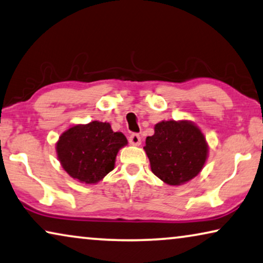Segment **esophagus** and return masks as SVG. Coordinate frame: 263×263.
Wrapping results in <instances>:
<instances>
[{
	"mask_svg": "<svg viewBox=\"0 0 263 263\" xmlns=\"http://www.w3.org/2000/svg\"><path fill=\"white\" fill-rule=\"evenodd\" d=\"M128 142H130V144L132 145H140V143H142V138H140V136L138 135V133H132V135L128 137Z\"/></svg>",
	"mask_w": 263,
	"mask_h": 263,
	"instance_id": "esophagus-1",
	"label": "esophagus"
}]
</instances>
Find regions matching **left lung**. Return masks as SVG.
Returning <instances> with one entry per match:
<instances>
[{
  "label": "left lung",
  "instance_id": "8db88e82",
  "mask_svg": "<svg viewBox=\"0 0 263 263\" xmlns=\"http://www.w3.org/2000/svg\"><path fill=\"white\" fill-rule=\"evenodd\" d=\"M145 144L151 171L170 185H181L196 177L208 157L204 136L187 120L160 121Z\"/></svg>",
  "mask_w": 263,
  "mask_h": 263
}]
</instances>
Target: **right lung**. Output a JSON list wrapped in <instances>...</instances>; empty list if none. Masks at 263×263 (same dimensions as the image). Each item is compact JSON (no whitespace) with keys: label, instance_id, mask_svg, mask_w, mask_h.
<instances>
[{"label":"right lung","instance_id":"right-lung-1","mask_svg":"<svg viewBox=\"0 0 263 263\" xmlns=\"http://www.w3.org/2000/svg\"><path fill=\"white\" fill-rule=\"evenodd\" d=\"M126 144L123 133L113 132L108 123L94 120L62 133L57 143V154L70 177L96 184L115 169L117 154Z\"/></svg>","mask_w":263,"mask_h":263}]
</instances>
